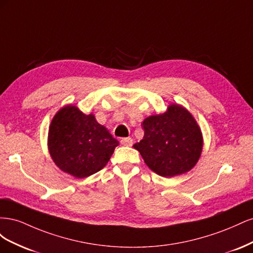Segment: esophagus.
Returning <instances> with one entry per match:
<instances>
[{
  "instance_id": "34e87169",
  "label": "esophagus",
  "mask_w": 253,
  "mask_h": 253,
  "mask_svg": "<svg viewBox=\"0 0 253 253\" xmlns=\"http://www.w3.org/2000/svg\"><path fill=\"white\" fill-rule=\"evenodd\" d=\"M121 144L126 145V147H131V145L133 144V139L131 138V137H126V138H122L120 140Z\"/></svg>"
}]
</instances>
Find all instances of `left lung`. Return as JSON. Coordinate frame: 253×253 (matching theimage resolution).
Masks as SVG:
<instances>
[{
    "mask_svg": "<svg viewBox=\"0 0 253 253\" xmlns=\"http://www.w3.org/2000/svg\"><path fill=\"white\" fill-rule=\"evenodd\" d=\"M143 138L133 147L145 165L164 177L189 172L203 151V134L191 113L178 104H171L159 115L142 122Z\"/></svg>",
    "mask_w": 253,
    "mask_h": 253,
    "instance_id": "1",
    "label": "left lung"
}]
</instances>
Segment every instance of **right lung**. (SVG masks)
I'll return each instance as SVG.
<instances>
[{"mask_svg":"<svg viewBox=\"0 0 253 253\" xmlns=\"http://www.w3.org/2000/svg\"><path fill=\"white\" fill-rule=\"evenodd\" d=\"M47 144L60 170L84 178L103 169L119 142L98 124L93 114H83L71 104L53 116Z\"/></svg>","mask_w":253,"mask_h":253,"instance_id":"1","label":"right lung"}]
</instances>
